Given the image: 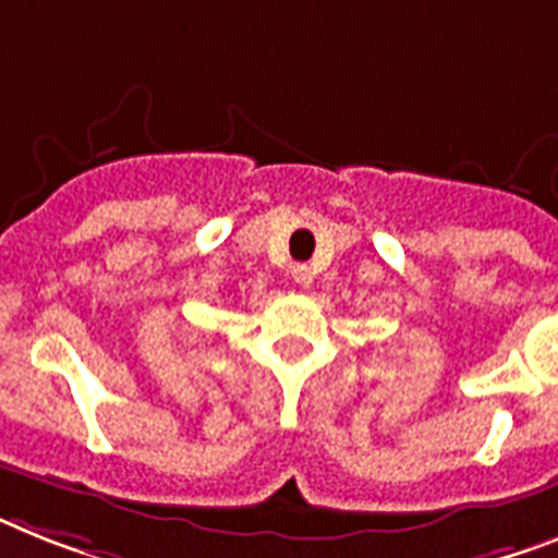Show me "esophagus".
I'll list each match as a JSON object with an SVG mask.
<instances>
[{
    "mask_svg": "<svg viewBox=\"0 0 558 558\" xmlns=\"http://www.w3.org/2000/svg\"><path fill=\"white\" fill-rule=\"evenodd\" d=\"M290 274H293V279H296L299 284H302V288H311L313 284V268H307V265H293V270H290Z\"/></svg>",
    "mask_w": 558,
    "mask_h": 558,
    "instance_id": "obj_1",
    "label": "esophagus"
}]
</instances>
